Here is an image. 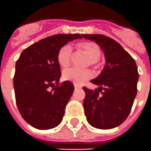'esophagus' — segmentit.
<instances>
[{"instance_id":"esophagus-1","label":"esophagus","mask_w":151,"mask_h":151,"mask_svg":"<svg viewBox=\"0 0 151 151\" xmlns=\"http://www.w3.org/2000/svg\"><path fill=\"white\" fill-rule=\"evenodd\" d=\"M74 87H75V89L81 88V87H80V86H77V85H74Z\"/></svg>"}]
</instances>
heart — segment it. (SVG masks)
I'll return each instance as SVG.
<instances>
[{
  "mask_svg": "<svg viewBox=\"0 0 151 151\" xmlns=\"http://www.w3.org/2000/svg\"><path fill=\"white\" fill-rule=\"evenodd\" d=\"M79 51L86 54L89 58V64L93 66H98L100 64L99 57L101 50L96 42L84 41L78 42L76 45ZM72 59V49L69 45H64L59 49L58 53V62L62 68H66L70 65ZM93 76V73L89 70H80L70 68L63 71L62 77L65 81L72 82L75 85L81 86Z\"/></svg>",
  "mask_w": 151,
  "mask_h": 151,
  "instance_id": "1",
  "label": "heart"
}]
</instances>
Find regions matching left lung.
Listing matches in <instances>:
<instances>
[{"label": "left lung", "instance_id": "1", "mask_svg": "<svg viewBox=\"0 0 151 151\" xmlns=\"http://www.w3.org/2000/svg\"><path fill=\"white\" fill-rule=\"evenodd\" d=\"M100 46L106 65L101 74L91 81L99 86L94 91L84 87L86 119L98 129H112L128 117L137 93L139 74L135 60L119 43L102 34H83ZM103 90L100 96L99 92Z\"/></svg>", "mask_w": 151, "mask_h": 151}]
</instances>
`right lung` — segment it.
Here are the masks:
<instances>
[{
    "instance_id": "add662e5",
    "label": "right lung",
    "mask_w": 151,
    "mask_h": 151,
    "mask_svg": "<svg viewBox=\"0 0 151 151\" xmlns=\"http://www.w3.org/2000/svg\"><path fill=\"white\" fill-rule=\"evenodd\" d=\"M83 34H56L35 42L22 52L15 64L14 89L22 117L39 130L58 127L74 91L71 82L59 85L58 53L62 46Z\"/></svg>"
}]
</instances>
